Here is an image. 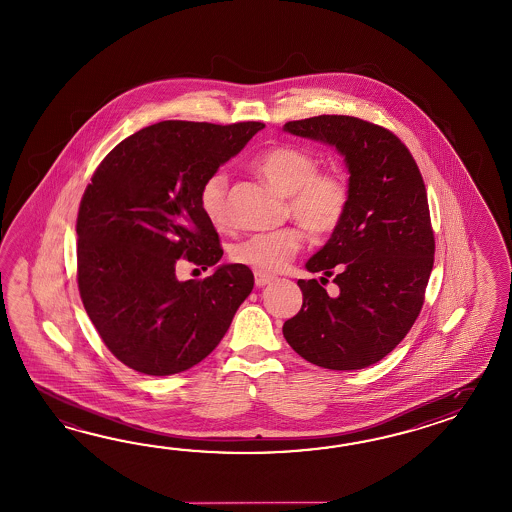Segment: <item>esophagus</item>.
Here are the masks:
<instances>
[{"instance_id":"esophagus-1","label":"esophagus","mask_w":512,"mask_h":512,"mask_svg":"<svg viewBox=\"0 0 512 512\" xmlns=\"http://www.w3.org/2000/svg\"><path fill=\"white\" fill-rule=\"evenodd\" d=\"M254 280H256V286L258 287L269 286L271 282H274V276H271V274L254 273Z\"/></svg>"}]
</instances>
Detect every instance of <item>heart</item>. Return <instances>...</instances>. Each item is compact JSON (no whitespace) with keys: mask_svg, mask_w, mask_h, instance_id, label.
I'll return each instance as SVG.
<instances>
[{"mask_svg":"<svg viewBox=\"0 0 512 512\" xmlns=\"http://www.w3.org/2000/svg\"><path fill=\"white\" fill-rule=\"evenodd\" d=\"M252 166L273 190L287 197L289 215L311 234H332L343 223L350 206L348 180L337 171H319V158L306 149L278 145L258 156ZM199 204L215 228L228 225L230 212L225 171H215L204 180L199 191ZM300 245L302 238L297 228H282L241 239L230 250V258L256 273L274 274L286 267Z\"/></svg>","mask_w":512,"mask_h":512,"instance_id":"heart-1","label":"heart"}]
</instances>
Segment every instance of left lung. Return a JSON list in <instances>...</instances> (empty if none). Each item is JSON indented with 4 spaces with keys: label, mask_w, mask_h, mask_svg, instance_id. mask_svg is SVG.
<instances>
[{
    "label": "left lung",
    "mask_w": 512,
    "mask_h": 512,
    "mask_svg": "<svg viewBox=\"0 0 512 512\" xmlns=\"http://www.w3.org/2000/svg\"><path fill=\"white\" fill-rule=\"evenodd\" d=\"M284 131L345 158L350 206L306 262L322 282L335 270L338 293L328 296L315 278L298 280L302 308L282 332L317 367L365 369L396 348L424 304L435 254L424 180L404 143L369 121L315 116Z\"/></svg>",
    "instance_id": "1"
}]
</instances>
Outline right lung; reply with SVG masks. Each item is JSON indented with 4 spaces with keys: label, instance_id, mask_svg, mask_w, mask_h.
Returning <instances> with one entry per match:
<instances>
[{
    "label": "right lung",
    "instance_id": "obj_1",
    "mask_svg": "<svg viewBox=\"0 0 512 512\" xmlns=\"http://www.w3.org/2000/svg\"><path fill=\"white\" fill-rule=\"evenodd\" d=\"M263 127L160 121L97 167L77 217V282L90 321L127 367L149 376L191 369L249 297L254 274L245 265H216L204 281L186 283L174 269L179 257L205 268L221 260L199 191Z\"/></svg>",
    "mask_w": 512,
    "mask_h": 512
}]
</instances>
